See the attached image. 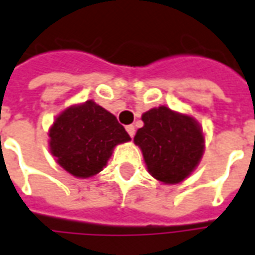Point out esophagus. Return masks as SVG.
Returning a JSON list of instances; mask_svg holds the SVG:
<instances>
[{"label": "esophagus", "instance_id": "esophagus-1", "mask_svg": "<svg viewBox=\"0 0 255 255\" xmlns=\"http://www.w3.org/2000/svg\"><path fill=\"white\" fill-rule=\"evenodd\" d=\"M126 129H127L128 135H129V136L132 138V136L135 135V127H134V126H127V127H126Z\"/></svg>", "mask_w": 255, "mask_h": 255}]
</instances>
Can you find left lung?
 Masks as SVG:
<instances>
[{
    "mask_svg": "<svg viewBox=\"0 0 255 255\" xmlns=\"http://www.w3.org/2000/svg\"><path fill=\"white\" fill-rule=\"evenodd\" d=\"M143 127L136 131L139 146L149 174L163 184L184 181L205 150V135L193 116L174 112L166 106L142 114Z\"/></svg>",
    "mask_w": 255,
    "mask_h": 255,
    "instance_id": "8db88e82",
    "label": "left lung"
}]
</instances>
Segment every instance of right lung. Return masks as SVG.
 <instances>
[{
  "label": "right lung",
  "instance_id": "obj_1",
  "mask_svg": "<svg viewBox=\"0 0 255 255\" xmlns=\"http://www.w3.org/2000/svg\"><path fill=\"white\" fill-rule=\"evenodd\" d=\"M131 141L116 116L93 100L64 109L48 129L55 162L77 178H89L106 167L114 148Z\"/></svg>",
  "mask_w": 255,
  "mask_h": 255
}]
</instances>
